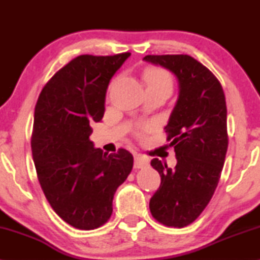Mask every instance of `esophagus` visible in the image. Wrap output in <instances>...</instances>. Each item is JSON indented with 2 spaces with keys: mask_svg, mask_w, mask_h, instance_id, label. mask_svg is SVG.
Wrapping results in <instances>:
<instances>
[{
  "mask_svg": "<svg viewBox=\"0 0 260 260\" xmlns=\"http://www.w3.org/2000/svg\"><path fill=\"white\" fill-rule=\"evenodd\" d=\"M149 158L143 155H135L134 157V167L135 169H143L148 166Z\"/></svg>",
  "mask_w": 260,
  "mask_h": 260,
  "instance_id": "1",
  "label": "esophagus"
}]
</instances>
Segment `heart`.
I'll list each match as a JSON object with an SVG mask.
<instances>
[{
  "mask_svg": "<svg viewBox=\"0 0 260 260\" xmlns=\"http://www.w3.org/2000/svg\"><path fill=\"white\" fill-rule=\"evenodd\" d=\"M144 82L148 88H169L172 90V78L170 73L161 69H150L144 72Z\"/></svg>",
  "mask_w": 260,
  "mask_h": 260,
  "instance_id": "1",
  "label": "heart"
}]
</instances>
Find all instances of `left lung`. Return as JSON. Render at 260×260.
Returning <instances> with one entry per match:
<instances>
[{"instance_id":"obj_1","label":"left lung","mask_w":260,"mask_h":260,"mask_svg":"<svg viewBox=\"0 0 260 260\" xmlns=\"http://www.w3.org/2000/svg\"><path fill=\"white\" fill-rule=\"evenodd\" d=\"M143 60L178 79V100L165 126L177 165L151 160L160 186L149 208L162 225L181 228L199 217L218 186L228 148L225 94L214 74L191 56L148 55Z\"/></svg>"}]
</instances>
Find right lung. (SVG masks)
Returning a JSON list of instances; mask_svg holds the SVG:
<instances>
[{"label": "right lung", "mask_w": 260, "mask_h": 260, "mask_svg": "<svg viewBox=\"0 0 260 260\" xmlns=\"http://www.w3.org/2000/svg\"><path fill=\"white\" fill-rule=\"evenodd\" d=\"M131 56L81 55L43 87L35 105L32 153L39 182L59 217L78 230L108 221L117 188L133 167L125 149L103 152L89 140L102 120L111 78Z\"/></svg>", "instance_id": "obj_1"}]
</instances>
